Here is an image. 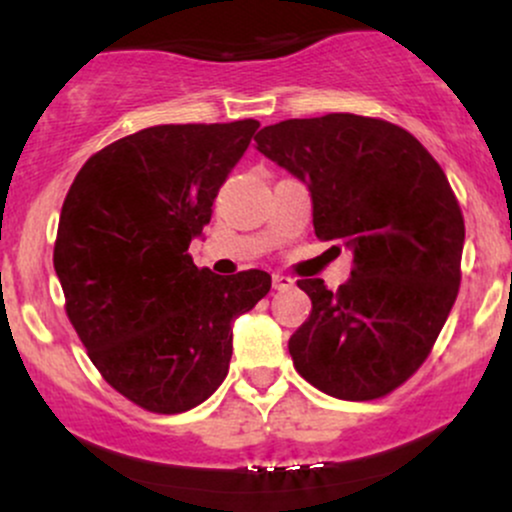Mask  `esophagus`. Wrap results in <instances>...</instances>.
<instances>
[{
  "mask_svg": "<svg viewBox=\"0 0 512 512\" xmlns=\"http://www.w3.org/2000/svg\"><path fill=\"white\" fill-rule=\"evenodd\" d=\"M272 286L276 291H289L293 286V279H291V276H284V274H274L272 276Z\"/></svg>",
  "mask_w": 512,
  "mask_h": 512,
  "instance_id": "obj_1",
  "label": "esophagus"
}]
</instances>
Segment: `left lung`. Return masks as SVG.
<instances>
[{
  "label": "left lung",
  "instance_id": "8db88e82",
  "mask_svg": "<svg viewBox=\"0 0 512 512\" xmlns=\"http://www.w3.org/2000/svg\"><path fill=\"white\" fill-rule=\"evenodd\" d=\"M257 151L305 182L320 240L354 255L351 279L313 301L289 339L298 373L337 399H378L431 354L460 289L464 219L443 168L407 129L330 113L284 120Z\"/></svg>",
  "mask_w": 512,
  "mask_h": 512
}]
</instances>
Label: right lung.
Returning <instances> with one entry per match:
<instances>
[{
	"instance_id": "add662e5",
	"label": "right lung",
	"mask_w": 512,
	"mask_h": 512,
	"mask_svg": "<svg viewBox=\"0 0 512 512\" xmlns=\"http://www.w3.org/2000/svg\"><path fill=\"white\" fill-rule=\"evenodd\" d=\"M257 127H146L88 158L62 204L52 262L69 322L105 383L146 411L214 395L233 320L272 289L260 269L219 276L187 255Z\"/></svg>"
}]
</instances>
